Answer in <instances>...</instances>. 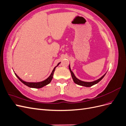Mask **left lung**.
Here are the masks:
<instances>
[{"label": "left lung", "instance_id": "obj_1", "mask_svg": "<svg viewBox=\"0 0 126 126\" xmlns=\"http://www.w3.org/2000/svg\"><path fill=\"white\" fill-rule=\"evenodd\" d=\"M69 70L71 72V76H72V79H73V80L74 81L75 83H76V84L77 85H80V86H85V87H91L92 86L95 84H96V83H98L104 77V76H105L106 74L102 76V77L98 79V80H95L94 81H93V82H85V81H81L80 80H79L78 79H77V78H76L75 77V76L74 75V74L73 73V72H72L71 70V69H70V65L69 66Z\"/></svg>", "mask_w": 126, "mask_h": 126}]
</instances>
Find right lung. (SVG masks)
<instances>
[{
	"label": "right lung",
	"mask_w": 126,
	"mask_h": 126,
	"mask_svg": "<svg viewBox=\"0 0 126 126\" xmlns=\"http://www.w3.org/2000/svg\"><path fill=\"white\" fill-rule=\"evenodd\" d=\"M60 63H58V64H57V66H56L54 69H53L51 75H50V76L49 77L46 79V80H45L43 81H41V82H26V81H25L24 80H22L21 79H20L19 77H18V76L15 73V75L16 76V77L19 79V80L24 83V84H25V85L27 86L28 87H30V88H42L44 86L47 85L48 84H49V83H50L51 81V80L53 78V75H54V71H55V68L56 67H57V66H58L59 64H60Z\"/></svg>",
	"instance_id": "obj_1"
}]
</instances>
